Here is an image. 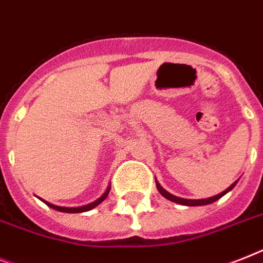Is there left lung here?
<instances>
[{"mask_svg": "<svg viewBox=\"0 0 263 263\" xmlns=\"http://www.w3.org/2000/svg\"><path fill=\"white\" fill-rule=\"evenodd\" d=\"M155 183H157V187L158 191H159V193L163 196L165 198H167V200H170V201L173 202H177V204H181V205H187V206H198V205H208V204H212V202H215L216 200H219V198H221L226 193H228L230 191H232L234 189V186H235L236 183H238V181H235V182L232 183L231 186L227 187L226 191L221 192V193L216 194V196H213V197H209V198H201V200H187V198H181V197H177V196H174V194L168 193L167 191H165L163 187L159 185V182L158 181H155Z\"/></svg>", "mask_w": 263, "mask_h": 263, "instance_id": "obj_1", "label": "left lung"}]
</instances>
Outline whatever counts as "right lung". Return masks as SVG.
<instances>
[{
    "label": "right lung",
    "mask_w": 263,
    "mask_h": 263,
    "mask_svg": "<svg viewBox=\"0 0 263 263\" xmlns=\"http://www.w3.org/2000/svg\"><path fill=\"white\" fill-rule=\"evenodd\" d=\"M109 191H110V186H108V189L105 191V193L102 194L101 197L97 198L96 201L90 202V204H87V205H82V206H74V208H69V206H58V205H54V204H50V202L44 201V204H47V205L50 206V208L55 209V211H59V212H65V213H81V212H87V211H90V209L96 208L97 205H100L104 200H105L106 197H108V194H109Z\"/></svg>",
    "instance_id": "add662e5"
}]
</instances>
